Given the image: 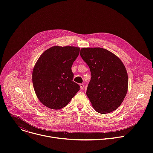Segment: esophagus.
<instances>
[{
  "label": "esophagus",
  "instance_id": "obj_1",
  "mask_svg": "<svg viewBox=\"0 0 153 153\" xmlns=\"http://www.w3.org/2000/svg\"><path fill=\"white\" fill-rule=\"evenodd\" d=\"M80 90H83V88H84V85L83 84H80Z\"/></svg>",
  "mask_w": 153,
  "mask_h": 153
}]
</instances>
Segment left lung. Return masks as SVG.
Returning <instances> with one entry per match:
<instances>
[{"label": "left lung", "instance_id": "1", "mask_svg": "<svg viewBox=\"0 0 153 153\" xmlns=\"http://www.w3.org/2000/svg\"><path fill=\"white\" fill-rule=\"evenodd\" d=\"M80 54L91 74L86 95L93 107L100 114L114 111L123 102L128 91L125 65L117 56L102 48H83Z\"/></svg>", "mask_w": 153, "mask_h": 153}]
</instances>
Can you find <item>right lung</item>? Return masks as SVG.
Instances as JSON below:
<instances>
[{
    "instance_id": "obj_1",
    "label": "right lung",
    "mask_w": 153,
    "mask_h": 153,
    "mask_svg": "<svg viewBox=\"0 0 153 153\" xmlns=\"http://www.w3.org/2000/svg\"><path fill=\"white\" fill-rule=\"evenodd\" d=\"M80 48L54 46L43 52L36 62L32 74L34 90L45 106L59 110L67 106L80 90L73 81V62Z\"/></svg>"
}]
</instances>
